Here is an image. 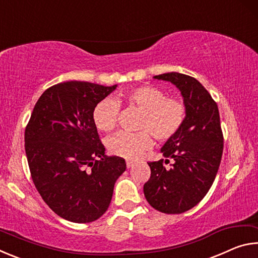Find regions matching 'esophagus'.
<instances>
[{"label":"esophagus","mask_w":258,"mask_h":258,"mask_svg":"<svg viewBox=\"0 0 258 258\" xmlns=\"http://www.w3.org/2000/svg\"><path fill=\"white\" fill-rule=\"evenodd\" d=\"M134 161H132V160H126V166H127V168H131V167H133L134 166Z\"/></svg>","instance_id":"34e87169"}]
</instances>
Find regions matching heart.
I'll return each mask as SVG.
<instances>
[{
	"label": "heart",
	"mask_w": 258,
	"mask_h": 258,
	"mask_svg": "<svg viewBox=\"0 0 258 258\" xmlns=\"http://www.w3.org/2000/svg\"><path fill=\"white\" fill-rule=\"evenodd\" d=\"M121 102L142 111L137 126L139 132H123L107 140L109 152L126 159H138L150 149L152 135L160 142L175 138L187 117L186 103L182 99L168 97L157 86L140 85L126 91L119 101L107 98L95 106L93 121L100 131L109 133L117 127Z\"/></svg>",
	"instance_id": "1"
}]
</instances>
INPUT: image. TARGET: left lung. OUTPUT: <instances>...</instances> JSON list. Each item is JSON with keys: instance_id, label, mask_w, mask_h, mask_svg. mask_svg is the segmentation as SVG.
I'll return each mask as SVG.
<instances>
[{"instance_id": "obj_1", "label": "left lung", "mask_w": 258, "mask_h": 258, "mask_svg": "<svg viewBox=\"0 0 258 258\" xmlns=\"http://www.w3.org/2000/svg\"><path fill=\"white\" fill-rule=\"evenodd\" d=\"M168 81L181 91L187 107V117L175 138L161 148L168 159L149 161L151 175L145 185L147 202L165 214H181L200 203L211 189L223 154V132L215 100L189 75L167 73L155 76Z\"/></svg>"}]
</instances>
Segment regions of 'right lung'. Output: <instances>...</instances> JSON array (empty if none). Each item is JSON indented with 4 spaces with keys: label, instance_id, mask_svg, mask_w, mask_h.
<instances>
[{
    "label": "right lung",
    "instance_id": "add662e5",
    "mask_svg": "<svg viewBox=\"0 0 258 258\" xmlns=\"http://www.w3.org/2000/svg\"><path fill=\"white\" fill-rule=\"evenodd\" d=\"M116 89L63 82L44 91L25 130V150L38 194L56 215L90 223L110 205L125 159L104 155L93 121L97 104Z\"/></svg>",
    "mask_w": 258,
    "mask_h": 258
}]
</instances>
